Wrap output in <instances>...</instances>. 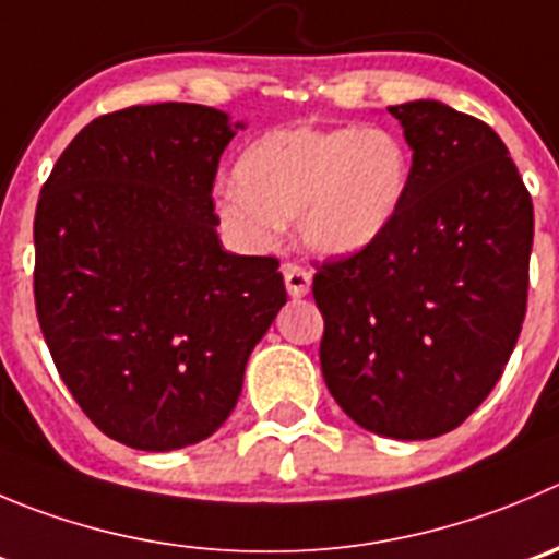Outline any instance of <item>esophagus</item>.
<instances>
[{"label": "esophagus", "mask_w": 559, "mask_h": 559, "mask_svg": "<svg viewBox=\"0 0 559 559\" xmlns=\"http://www.w3.org/2000/svg\"><path fill=\"white\" fill-rule=\"evenodd\" d=\"M283 276H285V288H288V294L294 296V299H301V296L310 294L312 274L305 269V265L288 260V263H283Z\"/></svg>", "instance_id": "34e87169"}]
</instances>
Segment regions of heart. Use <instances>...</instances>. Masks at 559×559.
I'll list each match as a JSON object with an SVG mask.
<instances>
[{
	"label": "heart",
	"instance_id": "obj_1",
	"mask_svg": "<svg viewBox=\"0 0 559 559\" xmlns=\"http://www.w3.org/2000/svg\"><path fill=\"white\" fill-rule=\"evenodd\" d=\"M408 180L412 153L395 131L285 126L241 153L236 183L216 191V214L249 247H269L296 216L312 252L345 258L390 230Z\"/></svg>",
	"mask_w": 559,
	"mask_h": 559
}]
</instances>
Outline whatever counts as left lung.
I'll list each match as a JSON object with an SVG mask.
<instances>
[{"label":"left lung","mask_w":559,"mask_h":559,"mask_svg":"<svg viewBox=\"0 0 559 559\" xmlns=\"http://www.w3.org/2000/svg\"><path fill=\"white\" fill-rule=\"evenodd\" d=\"M412 180L390 230L316 263L321 370L356 425L433 439L488 397L522 332L533 200L497 131L439 100L390 106Z\"/></svg>","instance_id":"obj_1"}]
</instances>
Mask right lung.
<instances>
[{
  "label": "right lung",
  "instance_id": "right-lung-1",
  "mask_svg": "<svg viewBox=\"0 0 559 559\" xmlns=\"http://www.w3.org/2000/svg\"><path fill=\"white\" fill-rule=\"evenodd\" d=\"M230 140L211 106H129L84 126L40 189V332L90 423L129 448L209 439L288 301L280 260L230 254L216 238Z\"/></svg>",
  "mask_w": 559,
  "mask_h": 559
}]
</instances>
